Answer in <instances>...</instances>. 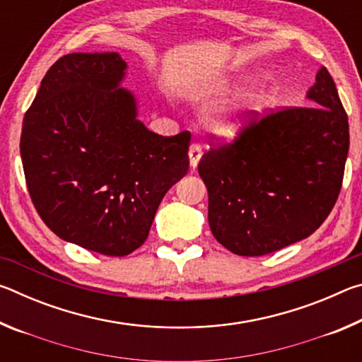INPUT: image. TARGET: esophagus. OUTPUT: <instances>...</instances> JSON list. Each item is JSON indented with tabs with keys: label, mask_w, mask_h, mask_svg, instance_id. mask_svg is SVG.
I'll return each mask as SVG.
<instances>
[{
	"label": "esophagus",
	"mask_w": 362,
	"mask_h": 362,
	"mask_svg": "<svg viewBox=\"0 0 362 362\" xmlns=\"http://www.w3.org/2000/svg\"><path fill=\"white\" fill-rule=\"evenodd\" d=\"M188 156H189V164H192V168L198 166L201 156H203V148H201L199 144H192L188 150Z\"/></svg>",
	"instance_id": "obj_1"
}]
</instances>
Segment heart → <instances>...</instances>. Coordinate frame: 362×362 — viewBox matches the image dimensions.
Masks as SVG:
<instances>
[{
  "label": "heart",
  "mask_w": 362,
  "mask_h": 362,
  "mask_svg": "<svg viewBox=\"0 0 362 362\" xmlns=\"http://www.w3.org/2000/svg\"><path fill=\"white\" fill-rule=\"evenodd\" d=\"M212 122H214V126L218 127V129L228 131V132L236 131L241 124V121L238 119V116H223V115H217L216 119H214Z\"/></svg>",
  "instance_id": "heart-1"
}]
</instances>
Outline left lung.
<instances>
[{
  "instance_id": "1",
  "label": "left lung",
  "mask_w": 362,
  "mask_h": 362,
  "mask_svg": "<svg viewBox=\"0 0 362 362\" xmlns=\"http://www.w3.org/2000/svg\"><path fill=\"white\" fill-rule=\"evenodd\" d=\"M306 97L308 107L252 112L233 142H212L201 158L211 231L233 254L259 257L305 240L335 206L350 129L326 66Z\"/></svg>"
}]
</instances>
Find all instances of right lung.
<instances>
[{
  "instance_id": "right-lung-1",
  "label": "right lung",
  "mask_w": 362,
  "mask_h": 362,
  "mask_svg": "<svg viewBox=\"0 0 362 362\" xmlns=\"http://www.w3.org/2000/svg\"><path fill=\"white\" fill-rule=\"evenodd\" d=\"M118 52H73L42 78L21 156L36 212L64 241L124 257L142 246L168 189L188 173L192 134L163 137L118 88Z\"/></svg>"
}]
</instances>
